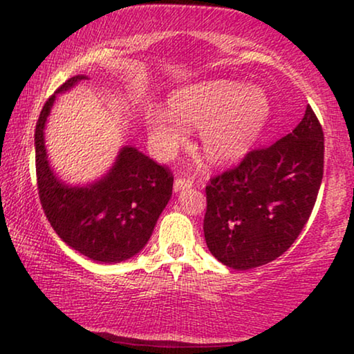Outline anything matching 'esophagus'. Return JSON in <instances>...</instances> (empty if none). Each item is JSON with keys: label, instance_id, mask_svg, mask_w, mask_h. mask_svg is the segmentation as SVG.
Here are the masks:
<instances>
[{"label": "esophagus", "instance_id": "obj_1", "mask_svg": "<svg viewBox=\"0 0 354 354\" xmlns=\"http://www.w3.org/2000/svg\"><path fill=\"white\" fill-rule=\"evenodd\" d=\"M192 178H176V182H174V192L178 193L180 190H185V188H192Z\"/></svg>", "mask_w": 354, "mask_h": 354}]
</instances>
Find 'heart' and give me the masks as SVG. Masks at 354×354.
Wrapping results in <instances>:
<instances>
[{
    "instance_id": "heart-1",
    "label": "heart",
    "mask_w": 354,
    "mask_h": 354,
    "mask_svg": "<svg viewBox=\"0 0 354 354\" xmlns=\"http://www.w3.org/2000/svg\"><path fill=\"white\" fill-rule=\"evenodd\" d=\"M171 113L149 108L145 114L154 151L169 158L187 140V127H200L198 140L212 164L236 162L245 158L268 127L272 106L258 85L234 80H205L174 91Z\"/></svg>"
}]
</instances>
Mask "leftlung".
I'll use <instances>...</instances> for the list:
<instances>
[{"label":"left lung","instance_id":"left-lung-1","mask_svg":"<svg viewBox=\"0 0 354 354\" xmlns=\"http://www.w3.org/2000/svg\"><path fill=\"white\" fill-rule=\"evenodd\" d=\"M322 174L324 132L308 106L292 133L211 178L203 229L212 256L239 270L277 259L306 225Z\"/></svg>","mask_w":354,"mask_h":354}]
</instances>
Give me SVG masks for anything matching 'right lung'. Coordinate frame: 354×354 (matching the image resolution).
Listing matches in <instances>:
<instances>
[{
	"mask_svg": "<svg viewBox=\"0 0 354 354\" xmlns=\"http://www.w3.org/2000/svg\"><path fill=\"white\" fill-rule=\"evenodd\" d=\"M86 79L71 77L43 106L35 129L38 193L48 221L66 245L96 263H122L148 243L172 196L174 177L132 145L120 148L109 171L95 182L69 185L56 176L46 154V119L56 95Z\"/></svg>",
	"mask_w": 354,
	"mask_h": 354,
	"instance_id": "add662e5",
	"label": "right lung"
}]
</instances>
